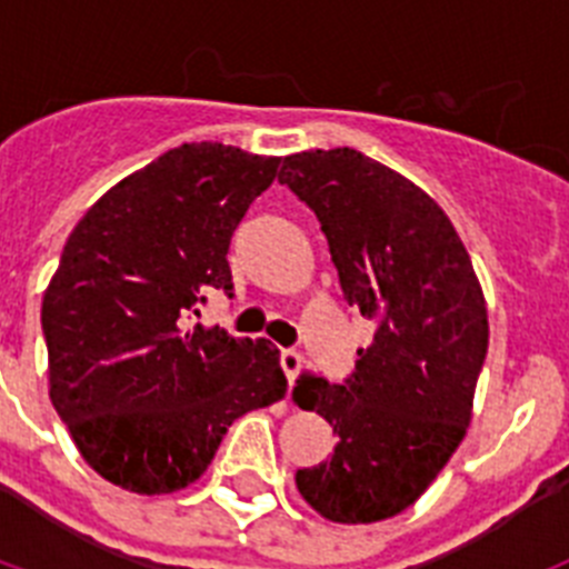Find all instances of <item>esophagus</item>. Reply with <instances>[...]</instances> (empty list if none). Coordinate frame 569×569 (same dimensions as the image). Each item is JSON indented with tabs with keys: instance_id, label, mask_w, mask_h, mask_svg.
I'll return each mask as SVG.
<instances>
[{
	"instance_id": "34e87169",
	"label": "esophagus",
	"mask_w": 569,
	"mask_h": 569,
	"mask_svg": "<svg viewBox=\"0 0 569 569\" xmlns=\"http://www.w3.org/2000/svg\"><path fill=\"white\" fill-rule=\"evenodd\" d=\"M279 361H281V370H284V376H288V381L293 385V381L299 379V373H301L305 356H301L299 350H293V347H284V350L279 353Z\"/></svg>"
}]
</instances>
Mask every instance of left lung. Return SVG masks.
<instances>
[{
    "label": "left lung",
    "instance_id": "left-lung-1",
    "mask_svg": "<svg viewBox=\"0 0 569 569\" xmlns=\"http://www.w3.org/2000/svg\"><path fill=\"white\" fill-rule=\"evenodd\" d=\"M279 182L313 210L347 305L373 321V341L341 385H296V405L325 416L339 439L328 459L296 472V487L339 525L390 519L465 439L487 356L485 296L445 210L370 156H284Z\"/></svg>",
    "mask_w": 569,
    "mask_h": 569
}]
</instances>
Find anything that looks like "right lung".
Returning a JSON list of instances; mask_svg holds the SVG:
<instances>
[{
	"mask_svg": "<svg viewBox=\"0 0 569 569\" xmlns=\"http://www.w3.org/2000/svg\"><path fill=\"white\" fill-rule=\"evenodd\" d=\"M281 159L199 142L110 188L68 236L42 301L50 401L102 479L142 496L208 470L228 427L284 396L279 350L188 328L233 296V230Z\"/></svg>",
	"mask_w": 569,
	"mask_h": 569,
	"instance_id": "right-lung-1",
	"label": "right lung"
}]
</instances>
